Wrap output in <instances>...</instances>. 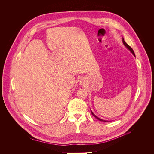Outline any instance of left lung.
<instances>
[{
	"label": "left lung",
	"instance_id": "obj_1",
	"mask_svg": "<svg viewBox=\"0 0 154 154\" xmlns=\"http://www.w3.org/2000/svg\"><path fill=\"white\" fill-rule=\"evenodd\" d=\"M122 41H123V44L125 45V47L126 48H127L128 50H130V52H131L133 54H134V57H136V55H135V53H134V51H133V49H132V48L131 47H130V46H129L127 43H126L125 42V40H124V38H123V40H122ZM91 114L93 115V116H94V117L96 118V119H98L99 121H101V122H108V121H106V120H103V119H100V118H99L98 117H97V116L94 114V113H93L92 112L91 110Z\"/></svg>",
	"mask_w": 154,
	"mask_h": 154
}]
</instances>
